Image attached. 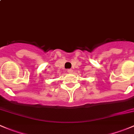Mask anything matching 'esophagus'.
Wrapping results in <instances>:
<instances>
[{"label":"esophagus","instance_id":"1","mask_svg":"<svg viewBox=\"0 0 134 134\" xmlns=\"http://www.w3.org/2000/svg\"><path fill=\"white\" fill-rule=\"evenodd\" d=\"M72 69H68L67 70V72H69V73H72Z\"/></svg>","mask_w":134,"mask_h":134}]
</instances>
